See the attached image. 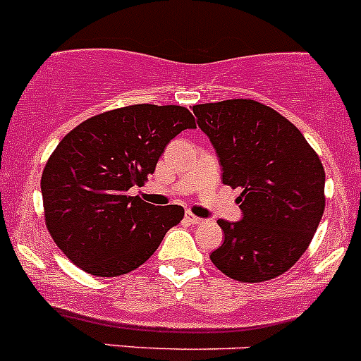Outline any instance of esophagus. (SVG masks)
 I'll use <instances>...</instances> for the list:
<instances>
[{
  "label": "esophagus",
  "mask_w": 361,
  "mask_h": 361,
  "mask_svg": "<svg viewBox=\"0 0 361 361\" xmlns=\"http://www.w3.org/2000/svg\"><path fill=\"white\" fill-rule=\"evenodd\" d=\"M186 219L191 223V225H202V223H205L204 218H198V216H195L193 212H186Z\"/></svg>",
  "instance_id": "obj_1"
}]
</instances>
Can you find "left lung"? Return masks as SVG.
Wrapping results in <instances>:
<instances>
[{
  "label": "left lung",
  "instance_id": "8db88e82",
  "mask_svg": "<svg viewBox=\"0 0 361 361\" xmlns=\"http://www.w3.org/2000/svg\"><path fill=\"white\" fill-rule=\"evenodd\" d=\"M214 145L223 184L241 188L243 219H218L225 241L211 253L223 274L245 283L289 271L312 243L326 205L324 168L293 122L252 99L193 106Z\"/></svg>",
  "mask_w": 361,
  "mask_h": 361
}]
</instances>
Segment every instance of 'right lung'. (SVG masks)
<instances>
[{
	"label": "right lung",
	"mask_w": 361,
	"mask_h": 361,
	"mask_svg": "<svg viewBox=\"0 0 361 361\" xmlns=\"http://www.w3.org/2000/svg\"><path fill=\"white\" fill-rule=\"evenodd\" d=\"M197 127L184 106L109 109L63 136L42 171L44 218L58 248L85 273L120 276L152 257L184 218L180 205L131 197L154 173L164 147Z\"/></svg>",
	"instance_id": "obj_1"
}]
</instances>
